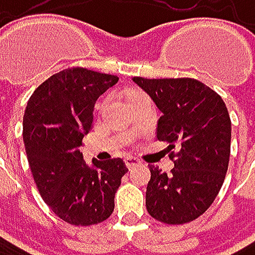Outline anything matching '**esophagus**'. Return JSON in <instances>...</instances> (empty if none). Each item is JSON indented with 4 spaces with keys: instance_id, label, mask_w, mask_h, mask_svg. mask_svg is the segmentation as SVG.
<instances>
[{
    "instance_id": "1",
    "label": "esophagus",
    "mask_w": 255,
    "mask_h": 255,
    "mask_svg": "<svg viewBox=\"0 0 255 255\" xmlns=\"http://www.w3.org/2000/svg\"><path fill=\"white\" fill-rule=\"evenodd\" d=\"M125 162H126V165H128V169H133V167H136V165L141 164V161L136 159V158H133V156H126Z\"/></svg>"
}]
</instances>
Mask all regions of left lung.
<instances>
[{
  "mask_svg": "<svg viewBox=\"0 0 255 255\" xmlns=\"http://www.w3.org/2000/svg\"><path fill=\"white\" fill-rule=\"evenodd\" d=\"M161 111L156 138L169 143L175 167L150 165L146 208L164 224H187L204 214L224 184L231 120L222 97L195 79H132Z\"/></svg>",
  "mask_w": 255,
  "mask_h": 255,
  "instance_id": "left-lung-1",
  "label": "left lung"
}]
</instances>
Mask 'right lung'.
<instances>
[{"mask_svg":"<svg viewBox=\"0 0 255 255\" xmlns=\"http://www.w3.org/2000/svg\"><path fill=\"white\" fill-rule=\"evenodd\" d=\"M117 82V76L68 68L37 86L25 108L22 136L36 187L53 213L71 225L106 221L128 172L122 158L93 159L90 165L80 152L97 99Z\"/></svg>","mask_w":255,"mask_h":255,"instance_id":"add662e5","label":"right lung"}]
</instances>
